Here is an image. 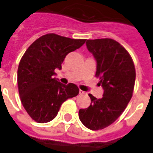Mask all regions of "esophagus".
Instances as JSON below:
<instances>
[{
    "mask_svg": "<svg viewBox=\"0 0 153 153\" xmlns=\"http://www.w3.org/2000/svg\"><path fill=\"white\" fill-rule=\"evenodd\" d=\"M79 94H85V92L82 91V90H79Z\"/></svg>",
    "mask_w": 153,
    "mask_h": 153,
    "instance_id": "1",
    "label": "esophagus"
}]
</instances>
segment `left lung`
Segmentation results:
<instances>
[{"label": "left lung", "instance_id": "8db88e82", "mask_svg": "<svg viewBox=\"0 0 153 153\" xmlns=\"http://www.w3.org/2000/svg\"><path fill=\"white\" fill-rule=\"evenodd\" d=\"M86 48L97 61L95 76L100 79L104 93L99 99L89 94L91 105L79 109V117L86 128L99 130L114 123L130 101L135 67L129 53L114 39H88Z\"/></svg>", "mask_w": 153, "mask_h": 153}]
</instances>
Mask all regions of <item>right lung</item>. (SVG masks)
I'll return each mask as SVG.
<instances>
[{"instance_id":"right-lung-1","label":"right lung","mask_w":153,"mask_h":153,"mask_svg":"<svg viewBox=\"0 0 153 153\" xmlns=\"http://www.w3.org/2000/svg\"><path fill=\"white\" fill-rule=\"evenodd\" d=\"M86 40L49 33L26 50L18 67V90L23 106L35 121H51L65 101L79 94L75 84L64 85L53 75L56 68L62 69L67 54L79 48Z\"/></svg>"}]
</instances>
